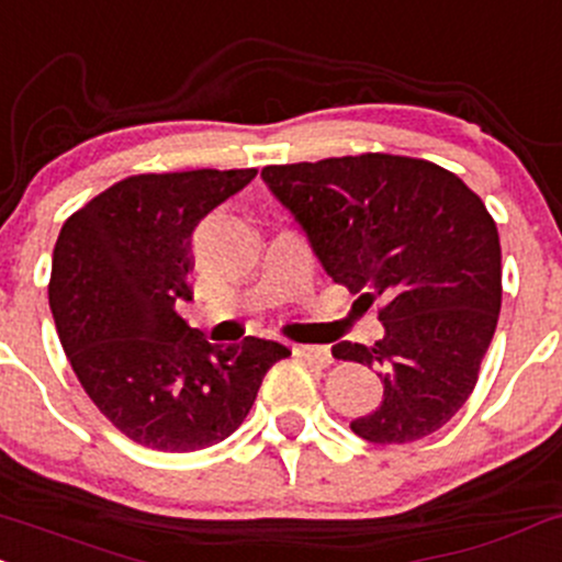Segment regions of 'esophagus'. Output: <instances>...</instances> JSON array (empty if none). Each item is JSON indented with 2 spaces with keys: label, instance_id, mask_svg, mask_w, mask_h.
Listing matches in <instances>:
<instances>
[{
  "label": "esophagus",
  "instance_id": "esophagus-1",
  "mask_svg": "<svg viewBox=\"0 0 562 562\" xmlns=\"http://www.w3.org/2000/svg\"><path fill=\"white\" fill-rule=\"evenodd\" d=\"M293 351L301 357V360L310 362V366H317V368H328L333 362L330 351L325 347H295Z\"/></svg>",
  "mask_w": 562,
  "mask_h": 562
}]
</instances>
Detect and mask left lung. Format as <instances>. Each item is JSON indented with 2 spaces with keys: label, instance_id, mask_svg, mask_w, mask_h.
Wrapping results in <instances>:
<instances>
[{
  "label": "left lung",
  "instance_id": "8db88e82",
  "mask_svg": "<svg viewBox=\"0 0 562 562\" xmlns=\"http://www.w3.org/2000/svg\"><path fill=\"white\" fill-rule=\"evenodd\" d=\"M261 178L333 282L360 310L379 304L384 338L333 347L384 384L379 408L351 431L392 446L451 422L477 384L502 310V245L483 200L451 170L397 154L269 165Z\"/></svg>",
  "mask_w": 562,
  "mask_h": 562
}]
</instances>
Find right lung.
Returning a JSON list of instances; mask_svg holds the SVG:
<instances>
[{"mask_svg": "<svg viewBox=\"0 0 562 562\" xmlns=\"http://www.w3.org/2000/svg\"><path fill=\"white\" fill-rule=\"evenodd\" d=\"M256 172L131 176L58 234L47 293L60 344L98 411L138 446L189 453L226 440L291 355L256 336L211 344L176 312L191 299V232Z\"/></svg>", "mask_w": 562, "mask_h": 562, "instance_id": "obj_1", "label": "right lung"}]
</instances>
